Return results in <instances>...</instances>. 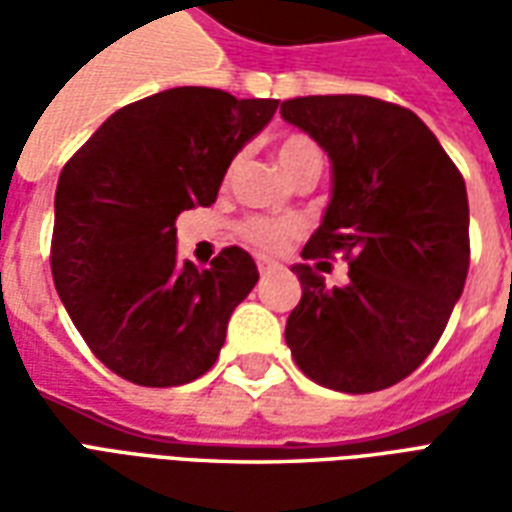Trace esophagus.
<instances>
[{"label":"esophagus","mask_w":512,"mask_h":512,"mask_svg":"<svg viewBox=\"0 0 512 512\" xmlns=\"http://www.w3.org/2000/svg\"><path fill=\"white\" fill-rule=\"evenodd\" d=\"M279 263L277 260H268V257H257V271L266 277V274H271V271H277Z\"/></svg>","instance_id":"esophagus-1"}]
</instances>
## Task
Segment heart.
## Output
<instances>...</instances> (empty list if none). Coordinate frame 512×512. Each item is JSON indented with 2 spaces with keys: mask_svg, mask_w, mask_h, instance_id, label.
Segmentation results:
<instances>
[{
  "mask_svg": "<svg viewBox=\"0 0 512 512\" xmlns=\"http://www.w3.org/2000/svg\"><path fill=\"white\" fill-rule=\"evenodd\" d=\"M277 161L285 175H293L296 169L307 167V164H321V150L312 142L310 136L290 134L285 136L277 145ZM238 233L246 244H252L255 249L263 252H279L299 235V224L288 222V219H266V216H252L244 219Z\"/></svg>",
  "mask_w": 512,
  "mask_h": 512,
  "instance_id": "1",
  "label": "heart"
}]
</instances>
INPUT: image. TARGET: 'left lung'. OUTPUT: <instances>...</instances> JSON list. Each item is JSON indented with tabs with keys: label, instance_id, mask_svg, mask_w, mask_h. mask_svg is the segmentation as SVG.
Here are the masks:
<instances>
[{
	"label": "left lung",
	"instance_id": "8db88e82",
	"mask_svg": "<svg viewBox=\"0 0 512 512\" xmlns=\"http://www.w3.org/2000/svg\"><path fill=\"white\" fill-rule=\"evenodd\" d=\"M279 112L332 161V200L301 257L345 252L348 260L343 288H326L312 266H293L301 301L285 340L315 384L378 392L425 362L461 299L466 183L411 109L370 95H307Z\"/></svg>",
	"mask_w": 512,
	"mask_h": 512
}]
</instances>
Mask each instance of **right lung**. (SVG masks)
<instances>
[{"mask_svg":"<svg viewBox=\"0 0 512 512\" xmlns=\"http://www.w3.org/2000/svg\"><path fill=\"white\" fill-rule=\"evenodd\" d=\"M277 106L172 87L117 109L62 167L54 288L84 343L120 378L180 386L216 362L227 321L260 274L238 246L211 268L178 263L175 219L216 202L235 153Z\"/></svg>","mask_w":512,"mask_h":512,"instance_id":"1","label":"right lung"}]
</instances>
